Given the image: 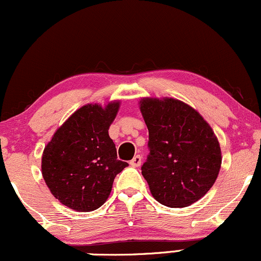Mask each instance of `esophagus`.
Here are the masks:
<instances>
[{
  "label": "esophagus",
  "instance_id": "34e87169",
  "mask_svg": "<svg viewBox=\"0 0 261 261\" xmlns=\"http://www.w3.org/2000/svg\"><path fill=\"white\" fill-rule=\"evenodd\" d=\"M142 161H143L142 156H140V155H136V156H134V158L132 159V160L129 161V164H130L133 167H139L140 165H142Z\"/></svg>",
  "mask_w": 261,
  "mask_h": 261
}]
</instances>
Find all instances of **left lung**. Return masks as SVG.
Segmentation results:
<instances>
[{"instance_id": "1", "label": "left lung", "mask_w": 261, "mask_h": 261, "mask_svg": "<svg viewBox=\"0 0 261 261\" xmlns=\"http://www.w3.org/2000/svg\"><path fill=\"white\" fill-rule=\"evenodd\" d=\"M149 155L142 174L159 203L186 207L203 198L221 167V149L206 121L176 99H143Z\"/></svg>"}]
</instances>
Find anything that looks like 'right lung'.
<instances>
[{
  "instance_id": "obj_1",
  "label": "right lung",
  "mask_w": 261,
  "mask_h": 261,
  "mask_svg": "<svg viewBox=\"0 0 261 261\" xmlns=\"http://www.w3.org/2000/svg\"><path fill=\"white\" fill-rule=\"evenodd\" d=\"M119 102L85 105L56 130L42 154V176L54 197L75 211H93L106 201L113 179L127 162L117 160L109 128Z\"/></svg>"
}]
</instances>
